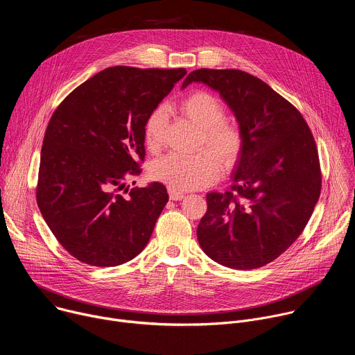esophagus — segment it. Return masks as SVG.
<instances>
[{
    "instance_id": "obj_1",
    "label": "esophagus",
    "mask_w": 355,
    "mask_h": 355,
    "mask_svg": "<svg viewBox=\"0 0 355 355\" xmlns=\"http://www.w3.org/2000/svg\"><path fill=\"white\" fill-rule=\"evenodd\" d=\"M168 195H170V199H173V200H180L184 198V192L174 189V188H168Z\"/></svg>"
}]
</instances>
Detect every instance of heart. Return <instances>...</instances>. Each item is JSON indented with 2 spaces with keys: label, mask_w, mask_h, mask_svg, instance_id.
Returning <instances> with one entry per match:
<instances>
[{
  "label": "heart",
  "mask_w": 355,
  "mask_h": 355,
  "mask_svg": "<svg viewBox=\"0 0 355 355\" xmlns=\"http://www.w3.org/2000/svg\"><path fill=\"white\" fill-rule=\"evenodd\" d=\"M181 112L200 129V143L211 151L200 150L193 155L170 153L151 166L155 180L178 191L198 189L215 182L220 175V164L229 167L243 150V133L240 128L226 119L225 108L219 99L207 91H193L180 103ZM166 114L162 108L151 112L144 125V143L151 151L163 144Z\"/></svg>",
  "instance_id": "heart-1"
}]
</instances>
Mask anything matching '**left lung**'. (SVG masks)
Here are the masks:
<instances>
[{
  "mask_svg": "<svg viewBox=\"0 0 355 355\" xmlns=\"http://www.w3.org/2000/svg\"><path fill=\"white\" fill-rule=\"evenodd\" d=\"M219 91L243 133L233 184L209 192L198 241L216 263L260 268L300 236L322 189L315 137L302 114L263 80L241 70L199 69L182 83Z\"/></svg>",
  "mask_w": 355,
  "mask_h": 355,
  "instance_id": "1",
  "label": "left lung"
}]
</instances>
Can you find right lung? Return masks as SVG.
I'll use <instances>...</instances> for the list:
<instances>
[{
    "label": "right lung",
    "mask_w": 355,
    "mask_h": 355,
    "mask_svg": "<svg viewBox=\"0 0 355 355\" xmlns=\"http://www.w3.org/2000/svg\"><path fill=\"white\" fill-rule=\"evenodd\" d=\"M185 69L115 66L73 89L53 112L40 153L36 200L63 248L116 267L146 247L168 200L162 182L129 189L141 173L144 125Z\"/></svg>",
    "instance_id": "obj_1"
}]
</instances>
